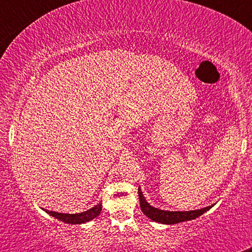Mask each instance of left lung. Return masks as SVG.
<instances>
[{
  "instance_id": "8db88e82",
  "label": "left lung",
  "mask_w": 252,
  "mask_h": 252,
  "mask_svg": "<svg viewBox=\"0 0 252 252\" xmlns=\"http://www.w3.org/2000/svg\"><path fill=\"white\" fill-rule=\"evenodd\" d=\"M139 193V200H140V208L141 211L146 217H149L151 220H155L157 223L161 224H177L182 223V221L196 220L197 217L202 216L204 212H206L214 205L208 206L200 210H194V211H164V210L157 209L155 206L150 205L149 203L145 199L143 192H141L140 188L138 189Z\"/></svg>"
}]
</instances>
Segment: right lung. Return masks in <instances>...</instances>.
<instances>
[{"label":"right lung","instance_id":"add662e5","mask_svg":"<svg viewBox=\"0 0 252 252\" xmlns=\"http://www.w3.org/2000/svg\"><path fill=\"white\" fill-rule=\"evenodd\" d=\"M47 214L52 216V217L56 218V220L63 221V223L67 224H82V223H87L94 218L97 217L100 215L102 210V204L99 203L96 204L94 208H92L87 211L81 212V214H60V212H55V211H49V210L43 209Z\"/></svg>","mask_w":252,"mask_h":252}]
</instances>
